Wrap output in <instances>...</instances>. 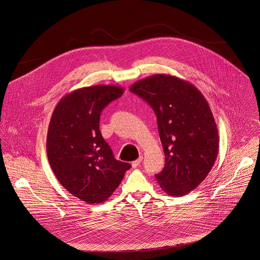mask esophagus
Listing matches in <instances>:
<instances>
[{
    "mask_svg": "<svg viewBox=\"0 0 260 260\" xmlns=\"http://www.w3.org/2000/svg\"><path fill=\"white\" fill-rule=\"evenodd\" d=\"M142 161H143V157H140V158L136 159L135 161H133V162H132L133 168H138V167L141 165V162H142Z\"/></svg>",
    "mask_w": 260,
    "mask_h": 260,
    "instance_id": "1",
    "label": "esophagus"
}]
</instances>
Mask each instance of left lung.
Segmentation results:
<instances>
[{
  "label": "left lung",
  "instance_id": "obj_1",
  "mask_svg": "<svg viewBox=\"0 0 260 260\" xmlns=\"http://www.w3.org/2000/svg\"><path fill=\"white\" fill-rule=\"evenodd\" d=\"M129 90L157 118L166 156L157 182L170 196H185L204 180L218 153V131L207 101L192 84L166 74L140 80Z\"/></svg>",
  "mask_w": 260,
  "mask_h": 260
}]
</instances>
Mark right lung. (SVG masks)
Listing matches in <instances>:
<instances>
[{"instance_id":"1","label":"right lung","mask_w":260,"mask_h":260,"mask_svg":"<svg viewBox=\"0 0 260 260\" xmlns=\"http://www.w3.org/2000/svg\"><path fill=\"white\" fill-rule=\"evenodd\" d=\"M123 87L96 85L66 94L55 108L47 136V154L59 183L87 203L106 202L131 165L116 160L100 132L102 111Z\"/></svg>"}]
</instances>
